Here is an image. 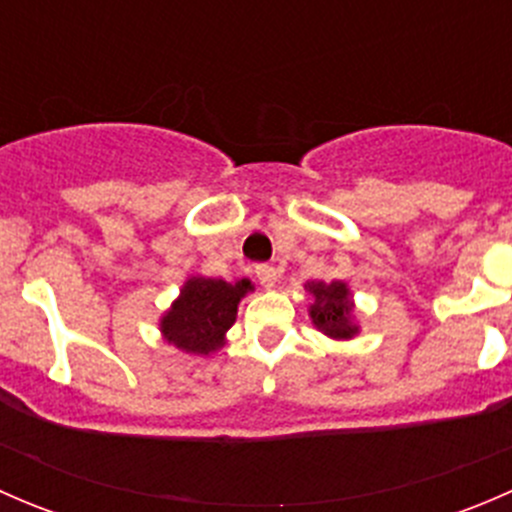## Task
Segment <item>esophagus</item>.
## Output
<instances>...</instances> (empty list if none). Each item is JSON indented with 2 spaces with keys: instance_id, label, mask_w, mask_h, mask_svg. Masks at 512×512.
Segmentation results:
<instances>
[{
  "instance_id": "obj_1",
  "label": "esophagus",
  "mask_w": 512,
  "mask_h": 512,
  "mask_svg": "<svg viewBox=\"0 0 512 512\" xmlns=\"http://www.w3.org/2000/svg\"><path fill=\"white\" fill-rule=\"evenodd\" d=\"M255 275H257V280H260L262 287L270 289V287H275L277 277H280V270H277V267H272V265H257Z\"/></svg>"
}]
</instances>
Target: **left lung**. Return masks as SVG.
Returning a JSON list of instances; mask_svg holds the SVG:
<instances>
[{"instance_id":"left-lung-1","label":"left lung","mask_w":512,"mask_h":512,"mask_svg":"<svg viewBox=\"0 0 512 512\" xmlns=\"http://www.w3.org/2000/svg\"><path fill=\"white\" fill-rule=\"evenodd\" d=\"M314 294L312 319L322 332H327L334 339H349L356 334L352 324V304H349V289L344 282H312L307 285Z\"/></svg>"}]
</instances>
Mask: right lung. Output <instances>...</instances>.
<instances>
[{
  "instance_id": "obj_1",
  "label": "right lung",
  "mask_w": 512,
  "mask_h": 512,
  "mask_svg": "<svg viewBox=\"0 0 512 512\" xmlns=\"http://www.w3.org/2000/svg\"><path fill=\"white\" fill-rule=\"evenodd\" d=\"M252 289L247 280L230 282L193 277L180 292V299L163 317L165 339L190 354H210L223 344V334L232 327L237 302Z\"/></svg>"
}]
</instances>
